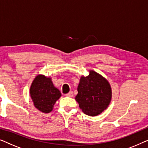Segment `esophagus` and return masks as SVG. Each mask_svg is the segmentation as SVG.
I'll return each mask as SVG.
<instances>
[{
	"label": "esophagus",
	"instance_id": "esophagus-1",
	"mask_svg": "<svg viewBox=\"0 0 148 148\" xmlns=\"http://www.w3.org/2000/svg\"><path fill=\"white\" fill-rule=\"evenodd\" d=\"M66 96H68V97H71L73 96V92H70L69 93H68L67 94H66Z\"/></svg>",
	"mask_w": 148,
	"mask_h": 148
}]
</instances>
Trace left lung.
I'll return each instance as SVG.
<instances>
[{
    "mask_svg": "<svg viewBox=\"0 0 148 148\" xmlns=\"http://www.w3.org/2000/svg\"><path fill=\"white\" fill-rule=\"evenodd\" d=\"M75 100L87 115L98 116L108 108L112 100V88L106 78L93 70L81 77Z\"/></svg>",
    "mask_w": 148,
    "mask_h": 148,
    "instance_id": "1",
    "label": "left lung"
}]
</instances>
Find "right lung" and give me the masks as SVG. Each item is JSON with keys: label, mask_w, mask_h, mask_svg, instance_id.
Returning a JSON list of instances; mask_svg holds the SVG:
<instances>
[{"label": "right lung", "mask_w": 148, "mask_h": 148, "mask_svg": "<svg viewBox=\"0 0 148 148\" xmlns=\"http://www.w3.org/2000/svg\"><path fill=\"white\" fill-rule=\"evenodd\" d=\"M29 95L34 106L43 113H49L60 98L61 93L54 86L51 77L38 75L34 78L29 89Z\"/></svg>", "instance_id": "1"}]
</instances>
